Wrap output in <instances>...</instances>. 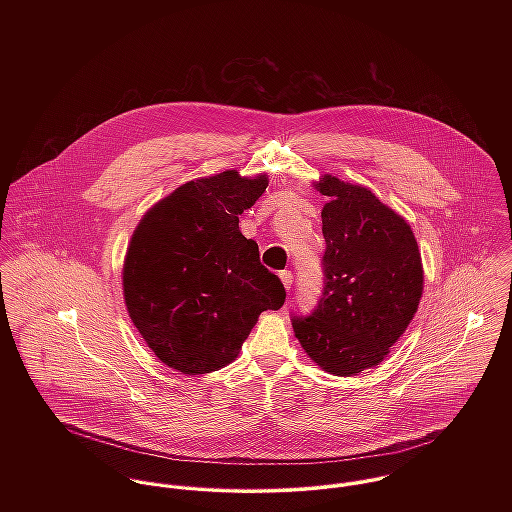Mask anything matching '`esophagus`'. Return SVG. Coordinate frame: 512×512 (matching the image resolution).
Masks as SVG:
<instances>
[{"label":"esophagus","mask_w":512,"mask_h":512,"mask_svg":"<svg viewBox=\"0 0 512 512\" xmlns=\"http://www.w3.org/2000/svg\"><path fill=\"white\" fill-rule=\"evenodd\" d=\"M280 280H282V284H284V288H286V290H290V288H292L293 274L290 270H282V272H280Z\"/></svg>","instance_id":"esophagus-1"}]
</instances>
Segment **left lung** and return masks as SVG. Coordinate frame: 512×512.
<instances>
[{
    "label": "left lung",
    "instance_id": "8db88e82",
    "mask_svg": "<svg viewBox=\"0 0 512 512\" xmlns=\"http://www.w3.org/2000/svg\"><path fill=\"white\" fill-rule=\"evenodd\" d=\"M323 290L309 315H292L303 351L335 376L382 363L410 325L424 270L410 224L368 189L325 175Z\"/></svg>",
    "mask_w": 512,
    "mask_h": 512
}]
</instances>
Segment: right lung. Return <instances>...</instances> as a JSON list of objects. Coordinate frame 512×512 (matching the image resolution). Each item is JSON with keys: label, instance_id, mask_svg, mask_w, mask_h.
Listing matches in <instances>:
<instances>
[{"label": "right lung", "instance_id": "add662e5", "mask_svg": "<svg viewBox=\"0 0 512 512\" xmlns=\"http://www.w3.org/2000/svg\"><path fill=\"white\" fill-rule=\"evenodd\" d=\"M268 177L222 171L189 181L149 209L128 246L124 297L155 357L183 374L232 363L266 309L286 301L282 280L260 264L238 215Z\"/></svg>", "mask_w": 512, "mask_h": 512}]
</instances>
